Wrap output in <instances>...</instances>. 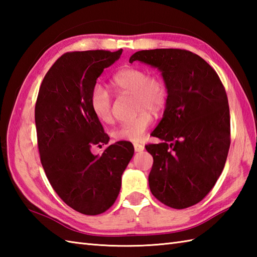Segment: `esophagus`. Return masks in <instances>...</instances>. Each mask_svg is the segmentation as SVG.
Wrapping results in <instances>:
<instances>
[{
    "instance_id": "1",
    "label": "esophagus",
    "mask_w": 257,
    "mask_h": 257,
    "mask_svg": "<svg viewBox=\"0 0 257 257\" xmlns=\"http://www.w3.org/2000/svg\"><path fill=\"white\" fill-rule=\"evenodd\" d=\"M134 148H135L136 152H141L145 150V146L140 145V144H134Z\"/></svg>"
}]
</instances>
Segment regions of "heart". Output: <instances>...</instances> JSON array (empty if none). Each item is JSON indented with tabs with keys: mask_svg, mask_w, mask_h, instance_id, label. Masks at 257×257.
Wrapping results in <instances>:
<instances>
[{
	"mask_svg": "<svg viewBox=\"0 0 257 257\" xmlns=\"http://www.w3.org/2000/svg\"><path fill=\"white\" fill-rule=\"evenodd\" d=\"M114 92H130L134 95L135 117L121 123L112 132L117 140L138 141L149 128L154 114L165 110L169 100V87L159 75H149L148 70L139 66H128L118 70L109 80ZM90 107L101 122H111L112 109L110 94L100 86L90 92Z\"/></svg>",
	"mask_w": 257,
	"mask_h": 257,
	"instance_id": "1",
	"label": "heart"
}]
</instances>
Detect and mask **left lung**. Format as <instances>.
<instances>
[{
    "mask_svg": "<svg viewBox=\"0 0 257 257\" xmlns=\"http://www.w3.org/2000/svg\"><path fill=\"white\" fill-rule=\"evenodd\" d=\"M157 68L169 87L168 105L152 132L161 143L146 146L154 157L149 187L173 209L204 198L224 168L230 148V108L220 77L203 58L176 48L139 51L129 63Z\"/></svg>",
    "mask_w": 257,
    "mask_h": 257,
    "instance_id": "left-lung-1",
    "label": "left lung"
}]
</instances>
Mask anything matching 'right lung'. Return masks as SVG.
<instances>
[{"mask_svg":"<svg viewBox=\"0 0 257 257\" xmlns=\"http://www.w3.org/2000/svg\"><path fill=\"white\" fill-rule=\"evenodd\" d=\"M121 53L64 54L45 75L36 100L37 144L46 177L65 203L86 215L100 214L114 203L135 151L128 141H118L101 155L91 152L109 137L91 110L90 92Z\"/></svg>","mask_w":257,"mask_h":257,"instance_id":"add662e5","label":"right lung"}]
</instances>
